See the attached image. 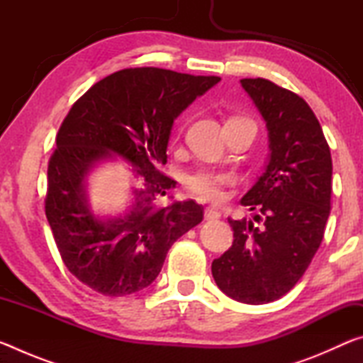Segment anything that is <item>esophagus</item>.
Wrapping results in <instances>:
<instances>
[{
	"label": "esophagus",
	"mask_w": 363,
	"mask_h": 363,
	"mask_svg": "<svg viewBox=\"0 0 363 363\" xmlns=\"http://www.w3.org/2000/svg\"><path fill=\"white\" fill-rule=\"evenodd\" d=\"M205 218H206V219H211V220L219 219V218H220V213L216 210V208L208 206L206 210H205Z\"/></svg>",
	"instance_id": "esophagus-1"
}]
</instances>
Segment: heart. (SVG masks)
<instances>
[{"instance_id":"heart-1","label":"heart","mask_w":363,"mask_h":363,"mask_svg":"<svg viewBox=\"0 0 363 363\" xmlns=\"http://www.w3.org/2000/svg\"><path fill=\"white\" fill-rule=\"evenodd\" d=\"M232 181V174L225 171L203 168L187 176L186 187L190 194L201 200L220 201L225 196V187L230 186Z\"/></svg>"}]
</instances>
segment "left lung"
<instances>
[{
  "mask_svg": "<svg viewBox=\"0 0 363 363\" xmlns=\"http://www.w3.org/2000/svg\"><path fill=\"white\" fill-rule=\"evenodd\" d=\"M269 130L270 160L242 205L253 220L229 224L233 243L214 259L219 290L247 304L286 294L309 267L331 210V153L312 108L266 78L240 79Z\"/></svg>",
  "mask_w": 363,
  "mask_h": 363,
  "instance_id": "obj_1",
  "label": "left lung"
}]
</instances>
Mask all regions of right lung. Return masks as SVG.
Returning <instances> with one entry per match:
<instances>
[{
  "instance_id": "right-lung-1",
  "label": "right lung",
  "mask_w": 363,
  "mask_h": 363,
  "mask_svg": "<svg viewBox=\"0 0 363 363\" xmlns=\"http://www.w3.org/2000/svg\"><path fill=\"white\" fill-rule=\"evenodd\" d=\"M219 79L125 69L91 86L67 113L48 164L45 213L65 267L91 290L106 296L144 290L171 245L203 220L194 200L162 203L174 181L160 169L174 118ZM112 155L137 168L140 186L130 211L102 221L89 211L82 182L96 161Z\"/></svg>"
}]
</instances>
